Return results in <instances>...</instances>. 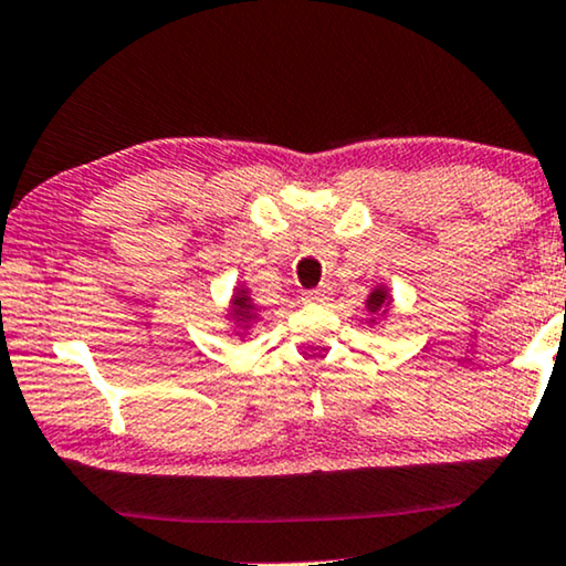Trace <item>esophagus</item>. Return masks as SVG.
<instances>
[{"instance_id": "34e87169", "label": "esophagus", "mask_w": 566, "mask_h": 566, "mask_svg": "<svg viewBox=\"0 0 566 566\" xmlns=\"http://www.w3.org/2000/svg\"><path fill=\"white\" fill-rule=\"evenodd\" d=\"M303 300L307 305H326L328 300H331V290L328 287H318V290H311V292H305L303 295Z\"/></svg>"}]
</instances>
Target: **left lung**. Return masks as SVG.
I'll list each match as a JSON object with an SVG mask.
<instances>
[{
    "mask_svg": "<svg viewBox=\"0 0 566 566\" xmlns=\"http://www.w3.org/2000/svg\"><path fill=\"white\" fill-rule=\"evenodd\" d=\"M365 307L370 313V318H367L370 326H378L380 318H388L390 311H394V297H390V290L386 284H375L365 300Z\"/></svg>",
    "mask_w": 566,
    "mask_h": 566,
    "instance_id": "8db88e82",
    "label": "left lung"
}]
</instances>
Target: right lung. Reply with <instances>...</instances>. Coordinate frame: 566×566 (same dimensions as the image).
<instances>
[{
  "instance_id": "obj_1",
  "label": "right lung",
  "mask_w": 566,
  "mask_h": 566,
  "mask_svg": "<svg viewBox=\"0 0 566 566\" xmlns=\"http://www.w3.org/2000/svg\"><path fill=\"white\" fill-rule=\"evenodd\" d=\"M261 305L255 303L251 290L245 287L243 282H238L235 287H232V295H230V303H228V311H224V321H228V334L238 336L240 342L251 334L255 323L261 321Z\"/></svg>"
}]
</instances>
